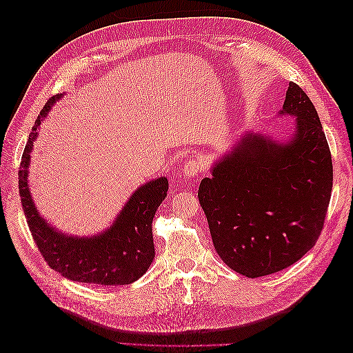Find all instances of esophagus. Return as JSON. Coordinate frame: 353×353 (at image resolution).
<instances>
[{
  "label": "esophagus",
  "instance_id": "esophagus-1",
  "mask_svg": "<svg viewBox=\"0 0 353 353\" xmlns=\"http://www.w3.org/2000/svg\"><path fill=\"white\" fill-rule=\"evenodd\" d=\"M181 170H183V174L181 175L184 178H196L203 172V163L199 159H190Z\"/></svg>",
  "mask_w": 353,
  "mask_h": 353
}]
</instances>
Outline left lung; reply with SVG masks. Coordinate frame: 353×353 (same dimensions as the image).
I'll list each match as a JSON object with an SVG mask.
<instances>
[{"label": "left lung", "mask_w": 353, "mask_h": 353, "mask_svg": "<svg viewBox=\"0 0 353 353\" xmlns=\"http://www.w3.org/2000/svg\"><path fill=\"white\" fill-rule=\"evenodd\" d=\"M280 113L296 117L290 140L244 135L199 187L218 254L249 279L283 271L314 248L333 188L323 125L297 83H288Z\"/></svg>", "instance_id": "8db88e82"}]
</instances>
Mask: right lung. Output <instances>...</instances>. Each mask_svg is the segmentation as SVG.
I'll list each match as a JSON object with an SVG mask.
<instances>
[{"label":"right lung","mask_w":353,"mask_h":353,"mask_svg":"<svg viewBox=\"0 0 353 353\" xmlns=\"http://www.w3.org/2000/svg\"><path fill=\"white\" fill-rule=\"evenodd\" d=\"M60 97H51L32 128L19 169V193L32 237L46 262L65 279L100 285H123L137 281L154 259L152 223L168 194V179L157 178L138 188L126 201L113 225L94 237H72L48 225L30 197L28 166L38 126Z\"/></svg>","instance_id":"add662e5"}]
</instances>
